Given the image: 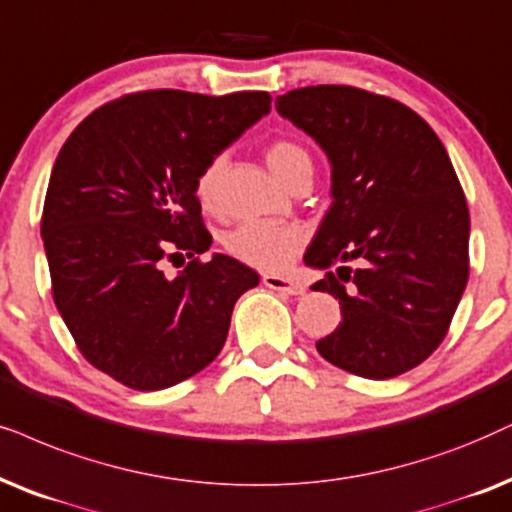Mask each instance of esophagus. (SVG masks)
<instances>
[{"label": "esophagus", "mask_w": 512, "mask_h": 512, "mask_svg": "<svg viewBox=\"0 0 512 512\" xmlns=\"http://www.w3.org/2000/svg\"><path fill=\"white\" fill-rule=\"evenodd\" d=\"M263 284L268 289H275V291H284V294L289 296H301L305 287L298 280H291V277H284V275H263Z\"/></svg>", "instance_id": "obj_1"}]
</instances>
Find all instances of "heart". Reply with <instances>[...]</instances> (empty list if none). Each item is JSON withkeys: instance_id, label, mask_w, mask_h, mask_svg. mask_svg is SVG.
<instances>
[{"instance_id": "heart-1", "label": "heart", "mask_w": 512, "mask_h": 512, "mask_svg": "<svg viewBox=\"0 0 512 512\" xmlns=\"http://www.w3.org/2000/svg\"><path fill=\"white\" fill-rule=\"evenodd\" d=\"M265 162L272 176L287 183L301 167H310V155L298 143L275 141L265 150ZM223 159H214L197 178V199L204 209L216 204L218 174ZM303 244V232L287 223H244L223 237V247L232 258L258 270H282L291 263Z\"/></svg>"}]
</instances>
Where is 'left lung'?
<instances>
[{
	"mask_svg": "<svg viewBox=\"0 0 512 512\" xmlns=\"http://www.w3.org/2000/svg\"><path fill=\"white\" fill-rule=\"evenodd\" d=\"M275 108L331 164V207L303 261L338 265L310 289L338 298L343 320L317 353L374 381L400 376L442 343L468 282L470 216L447 150L407 105L355 86L294 89Z\"/></svg>",
	"mask_w": 512,
	"mask_h": 512,
	"instance_id": "left-lung-1",
	"label": "left lung"
}]
</instances>
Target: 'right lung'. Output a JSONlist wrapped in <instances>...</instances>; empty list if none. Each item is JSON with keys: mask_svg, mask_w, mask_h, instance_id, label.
Returning a JSON list of instances; mask_svg holds the SVG:
<instances>
[{"mask_svg": "<svg viewBox=\"0 0 512 512\" xmlns=\"http://www.w3.org/2000/svg\"><path fill=\"white\" fill-rule=\"evenodd\" d=\"M265 91H141L91 112L53 164L42 240L53 301L82 355L134 390H164L221 353L258 272L211 254L197 178L270 112ZM191 263L176 278L164 255Z\"/></svg>", "mask_w": 512, "mask_h": 512, "instance_id": "1", "label": "right lung"}]
</instances>
